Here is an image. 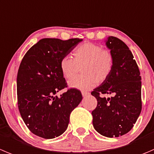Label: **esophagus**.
Listing matches in <instances>:
<instances>
[{
    "label": "esophagus",
    "mask_w": 154,
    "mask_h": 154,
    "mask_svg": "<svg viewBox=\"0 0 154 154\" xmlns=\"http://www.w3.org/2000/svg\"><path fill=\"white\" fill-rule=\"evenodd\" d=\"M81 93H82V95H83V96H86V95H89V92H85V91H82Z\"/></svg>",
    "instance_id": "34e87169"
}]
</instances>
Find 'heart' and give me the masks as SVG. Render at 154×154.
Masks as SVG:
<instances>
[{
    "label": "heart",
    "mask_w": 154,
    "mask_h": 154,
    "mask_svg": "<svg viewBox=\"0 0 154 154\" xmlns=\"http://www.w3.org/2000/svg\"><path fill=\"white\" fill-rule=\"evenodd\" d=\"M74 59L65 56L61 59L60 69L64 77L73 78L80 71L82 74L70 80V87L88 90L97 83L105 81L113 70V56L107 50L98 44L85 43L73 52Z\"/></svg>",
    "instance_id": "obj_1"
}]
</instances>
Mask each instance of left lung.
I'll return each instance as SVG.
<instances>
[{"label":"left lung","instance_id":"obj_1","mask_svg":"<svg viewBox=\"0 0 154 154\" xmlns=\"http://www.w3.org/2000/svg\"><path fill=\"white\" fill-rule=\"evenodd\" d=\"M106 46L113 56L108 78L91 94L97 99L92 111L95 130L108 138L119 137L133 127L141 111V77L132 52L124 42L110 36ZM112 94L110 98L103 97Z\"/></svg>","mask_w":154,"mask_h":154}]
</instances>
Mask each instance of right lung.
<instances>
[{
  "label": "right lung",
  "instance_id": "1",
  "mask_svg": "<svg viewBox=\"0 0 154 154\" xmlns=\"http://www.w3.org/2000/svg\"><path fill=\"white\" fill-rule=\"evenodd\" d=\"M82 41L44 38L28 50L21 62L18 107L27 127L37 136L51 139L63 134L71 111L83 98L80 91L74 88L55 96L68 86L60 69L61 59Z\"/></svg>",
  "mask_w": 154,
  "mask_h": 154
}]
</instances>
